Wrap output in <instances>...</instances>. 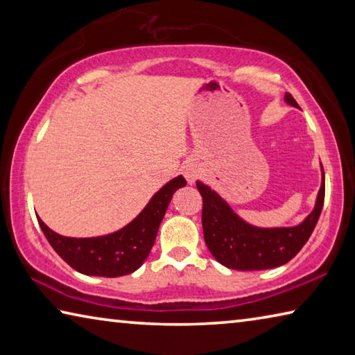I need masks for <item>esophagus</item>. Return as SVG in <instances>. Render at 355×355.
<instances>
[{"label":"esophagus","instance_id":"obj_1","mask_svg":"<svg viewBox=\"0 0 355 355\" xmlns=\"http://www.w3.org/2000/svg\"><path fill=\"white\" fill-rule=\"evenodd\" d=\"M182 171H183L186 182H188L189 184H194L196 180L199 178V167H197L194 161H186L182 167Z\"/></svg>","mask_w":355,"mask_h":355}]
</instances>
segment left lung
<instances>
[{
  "label": "left lung",
  "instance_id": "1",
  "mask_svg": "<svg viewBox=\"0 0 355 355\" xmlns=\"http://www.w3.org/2000/svg\"><path fill=\"white\" fill-rule=\"evenodd\" d=\"M285 101L299 107L291 94H285ZM197 189L203 199V238L211 255L225 268L261 271L288 263L309 241L322 209L326 178L321 164V188L313 211L294 227L261 228L250 225L208 184L197 182Z\"/></svg>",
  "mask_w": 355,
  "mask_h": 355
}]
</instances>
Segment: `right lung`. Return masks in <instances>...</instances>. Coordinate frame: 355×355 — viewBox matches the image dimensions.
Returning a JSON list of instances; mask_svg holds the SVG:
<instances>
[{
	"label": "right lung",
	"mask_w": 355,
	"mask_h": 355,
	"mask_svg": "<svg viewBox=\"0 0 355 355\" xmlns=\"http://www.w3.org/2000/svg\"><path fill=\"white\" fill-rule=\"evenodd\" d=\"M183 186H186V180L182 175L172 178L128 225L110 235L62 236L48 228L40 218L37 220L51 248L78 272L98 277H120L135 272L147 260L173 192Z\"/></svg>",
	"instance_id": "obj_1"
}]
</instances>
